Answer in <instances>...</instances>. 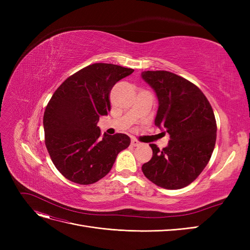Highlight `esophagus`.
Listing matches in <instances>:
<instances>
[{
    "mask_svg": "<svg viewBox=\"0 0 250 250\" xmlns=\"http://www.w3.org/2000/svg\"><path fill=\"white\" fill-rule=\"evenodd\" d=\"M131 145L134 146V147H137V146L142 145V143H141L140 141H138L137 139H132V140H131Z\"/></svg>",
    "mask_w": 250,
    "mask_h": 250,
    "instance_id": "obj_1",
    "label": "esophagus"
}]
</instances>
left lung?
<instances>
[{
	"label": "left lung",
	"mask_w": 250,
	"mask_h": 250,
	"mask_svg": "<svg viewBox=\"0 0 250 250\" xmlns=\"http://www.w3.org/2000/svg\"><path fill=\"white\" fill-rule=\"evenodd\" d=\"M142 77L158 98L155 126L170 134L169 145L160 150L150 144L152 158L142 166L150 181L168 190L192 184L213 153L217 123L213 108L201 89L168 71H147Z\"/></svg>",
	"instance_id": "left-lung-1"
}]
</instances>
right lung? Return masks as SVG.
Segmentation results:
<instances>
[{
	"label": "right lung",
	"mask_w": 250,
	"mask_h": 250,
	"mask_svg": "<svg viewBox=\"0 0 250 250\" xmlns=\"http://www.w3.org/2000/svg\"><path fill=\"white\" fill-rule=\"evenodd\" d=\"M134 70L94 63L66 78L53 94L43 113L44 144L62 175L90 185L111 170L120 151L130 145L124 133L101 134L100 116L110 110L112 86Z\"/></svg>",
	"instance_id": "obj_1"
}]
</instances>
